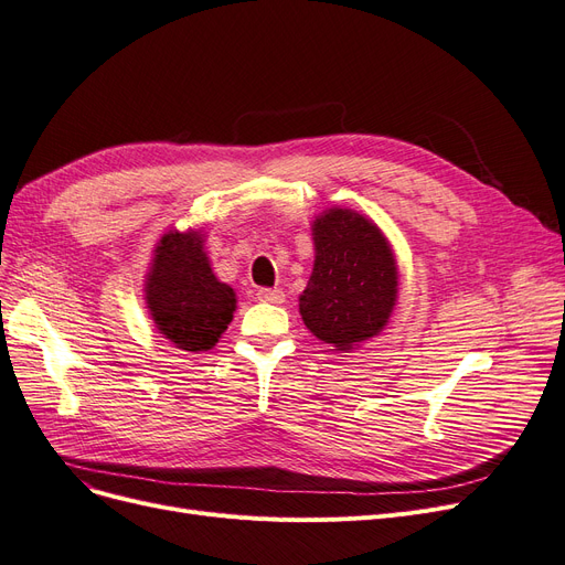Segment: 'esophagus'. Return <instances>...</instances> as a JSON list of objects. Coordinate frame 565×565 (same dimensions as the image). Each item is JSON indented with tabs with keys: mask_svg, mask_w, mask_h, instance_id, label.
<instances>
[{
	"mask_svg": "<svg viewBox=\"0 0 565 565\" xmlns=\"http://www.w3.org/2000/svg\"><path fill=\"white\" fill-rule=\"evenodd\" d=\"M256 296H258L260 302H273V305L284 302V290L281 288H260Z\"/></svg>",
	"mask_w": 565,
	"mask_h": 565,
	"instance_id": "esophagus-1",
	"label": "esophagus"
}]
</instances>
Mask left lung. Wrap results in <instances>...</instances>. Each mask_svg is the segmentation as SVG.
<instances>
[{"mask_svg": "<svg viewBox=\"0 0 565 565\" xmlns=\"http://www.w3.org/2000/svg\"><path fill=\"white\" fill-rule=\"evenodd\" d=\"M313 273L300 296L302 321L337 351H351L379 334L395 307V256L372 222L337 207L313 222Z\"/></svg>", "mask_w": 565, "mask_h": 565, "instance_id": "left-lung-1", "label": "left lung"}]
</instances>
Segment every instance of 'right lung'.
I'll return each mask as SVG.
<instances>
[{
  "label": "right lung",
  "instance_id": "right-lung-1",
  "mask_svg": "<svg viewBox=\"0 0 565 565\" xmlns=\"http://www.w3.org/2000/svg\"><path fill=\"white\" fill-rule=\"evenodd\" d=\"M147 307L182 351H210L233 321L235 292L212 275L199 233H166L147 277Z\"/></svg>",
  "mask_w": 565,
  "mask_h": 565
}]
</instances>
